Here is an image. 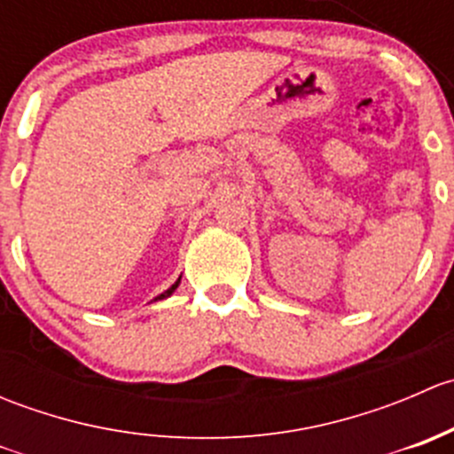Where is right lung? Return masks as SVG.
I'll list each match as a JSON object with an SVG mask.
<instances>
[{
	"label": "right lung",
	"instance_id": "right-lung-1",
	"mask_svg": "<svg viewBox=\"0 0 454 454\" xmlns=\"http://www.w3.org/2000/svg\"><path fill=\"white\" fill-rule=\"evenodd\" d=\"M177 286H180V278H177V281L176 283H173V286L171 287H168V290L167 292H162V294H160V296H155V301H162V299H167V296H171L173 294V292H176V287Z\"/></svg>",
	"mask_w": 454,
	"mask_h": 454
}]
</instances>
